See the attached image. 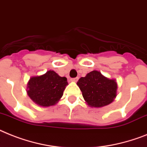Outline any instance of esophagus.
Listing matches in <instances>:
<instances>
[{"label":"esophagus","mask_w":147,"mask_h":147,"mask_svg":"<svg viewBox=\"0 0 147 147\" xmlns=\"http://www.w3.org/2000/svg\"><path fill=\"white\" fill-rule=\"evenodd\" d=\"M78 80V78H71V82H77Z\"/></svg>","instance_id":"34e87169"}]
</instances>
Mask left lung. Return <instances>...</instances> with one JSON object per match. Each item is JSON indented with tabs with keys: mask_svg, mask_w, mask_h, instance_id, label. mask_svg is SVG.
<instances>
[{
	"mask_svg": "<svg viewBox=\"0 0 147 147\" xmlns=\"http://www.w3.org/2000/svg\"><path fill=\"white\" fill-rule=\"evenodd\" d=\"M77 84L84 100L91 107L100 108L110 104L117 95L115 80L109 79L96 70L81 78Z\"/></svg>",
	"mask_w": 147,
	"mask_h": 147,
	"instance_id": "obj_1",
	"label": "left lung"
}]
</instances>
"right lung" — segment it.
Here are the masks:
<instances>
[{"label": "right lung", "mask_w": 147, "mask_h": 147, "mask_svg": "<svg viewBox=\"0 0 147 147\" xmlns=\"http://www.w3.org/2000/svg\"><path fill=\"white\" fill-rule=\"evenodd\" d=\"M66 85V78L50 70L42 76L31 78L27 84V94L38 106L51 107L60 100Z\"/></svg>", "instance_id": "1"}]
</instances>
